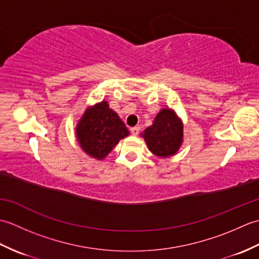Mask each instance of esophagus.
<instances>
[{"mask_svg":"<svg viewBox=\"0 0 259 259\" xmlns=\"http://www.w3.org/2000/svg\"><path fill=\"white\" fill-rule=\"evenodd\" d=\"M139 126H134V128H131L130 129V131H131V134H133V136H137L139 134Z\"/></svg>","mask_w":259,"mask_h":259,"instance_id":"esophagus-1","label":"esophagus"}]
</instances>
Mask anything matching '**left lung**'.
I'll list each match as a JSON object with an SVG mask.
<instances>
[{"mask_svg":"<svg viewBox=\"0 0 259 259\" xmlns=\"http://www.w3.org/2000/svg\"><path fill=\"white\" fill-rule=\"evenodd\" d=\"M140 136L158 158L172 157L184 142V122L174 109L162 108Z\"/></svg>","mask_w":259,"mask_h":259,"instance_id":"left-lung-1","label":"left lung"}]
</instances>
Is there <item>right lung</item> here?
Instances as JSON below:
<instances>
[{
	"mask_svg": "<svg viewBox=\"0 0 259 259\" xmlns=\"http://www.w3.org/2000/svg\"><path fill=\"white\" fill-rule=\"evenodd\" d=\"M129 136L123 121L106 100L88 107L75 126L81 149L97 160H103L121 139Z\"/></svg>",
	"mask_w": 259,
	"mask_h": 259,
	"instance_id": "right-lung-1",
	"label": "right lung"
}]
</instances>
